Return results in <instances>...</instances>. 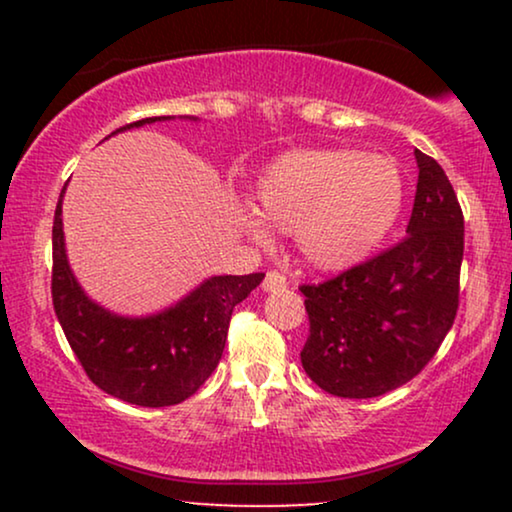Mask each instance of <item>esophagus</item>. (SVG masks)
<instances>
[{
  "instance_id": "obj_1",
  "label": "esophagus",
  "mask_w": 512,
  "mask_h": 512,
  "mask_svg": "<svg viewBox=\"0 0 512 512\" xmlns=\"http://www.w3.org/2000/svg\"><path fill=\"white\" fill-rule=\"evenodd\" d=\"M282 289H286V275H284V272H279V270L265 272L263 291L272 293V291H282Z\"/></svg>"
}]
</instances>
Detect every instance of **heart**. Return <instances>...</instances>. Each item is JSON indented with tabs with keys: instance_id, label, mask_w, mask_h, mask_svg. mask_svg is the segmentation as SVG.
<instances>
[{
	"instance_id": "heart-1",
	"label": "heart",
	"mask_w": 512,
	"mask_h": 512,
	"mask_svg": "<svg viewBox=\"0 0 512 512\" xmlns=\"http://www.w3.org/2000/svg\"><path fill=\"white\" fill-rule=\"evenodd\" d=\"M401 205L394 160L352 149L291 151L258 177V216L242 223L258 242L270 240L268 225L296 235L307 263L345 270L384 240Z\"/></svg>"
}]
</instances>
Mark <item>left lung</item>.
I'll return each instance as SVG.
<instances>
[{
	"instance_id": "obj_1",
	"label": "left lung",
	"mask_w": 512,
	"mask_h": 512,
	"mask_svg": "<svg viewBox=\"0 0 512 512\" xmlns=\"http://www.w3.org/2000/svg\"><path fill=\"white\" fill-rule=\"evenodd\" d=\"M408 235L321 284H303L305 373L328 394L375 398L410 382L438 352L459 310L464 214L443 167L415 149Z\"/></svg>"
}]
</instances>
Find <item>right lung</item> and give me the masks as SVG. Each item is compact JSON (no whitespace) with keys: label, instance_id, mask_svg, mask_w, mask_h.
<instances>
[{"label":"right lung","instance_id":"add662e5","mask_svg":"<svg viewBox=\"0 0 512 512\" xmlns=\"http://www.w3.org/2000/svg\"><path fill=\"white\" fill-rule=\"evenodd\" d=\"M167 118L170 116L142 118L116 132ZM62 195L65 188L53 219L51 293L55 314L76 359L90 382L125 403L165 408L186 401L219 366L235 305L242 303L265 275L209 277L163 312L137 319L118 317L93 303L69 268L62 233Z\"/></svg>","mask_w":512,"mask_h":512}]
</instances>
